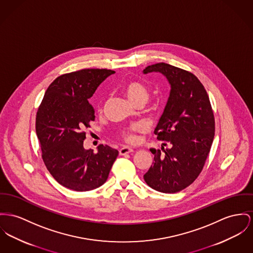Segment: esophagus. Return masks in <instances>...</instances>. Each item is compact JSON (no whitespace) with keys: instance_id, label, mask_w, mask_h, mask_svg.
<instances>
[{"instance_id":"1","label":"esophagus","mask_w":253,"mask_h":253,"mask_svg":"<svg viewBox=\"0 0 253 253\" xmlns=\"http://www.w3.org/2000/svg\"><path fill=\"white\" fill-rule=\"evenodd\" d=\"M133 152V150L130 148V147H127V146H126V147H123L122 149H120V155H126V154H127V153H130V152Z\"/></svg>"}]
</instances>
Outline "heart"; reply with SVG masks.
<instances>
[{
    "instance_id": "obj_1",
    "label": "heart",
    "mask_w": 253,
    "mask_h": 253,
    "mask_svg": "<svg viewBox=\"0 0 253 253\" xmlns=\"http://www.w3.org/2000/svg\"><path fill=\"white\" fill-rule=\"evenodd\" d=\"M123 93L125 96L131 101L134 105L144 102L146 103L149 100L150 92L147 88V86L138 81H130L127 82L126 84L123 86ZM103 106V102H100L99 108L101 109ZM145 126L142 124L136 123L132 124L127 127H125L121 130H119L118 134L127 143L134 144L137 142V133L143 131Z\"/></svg>"
}]
</instances>
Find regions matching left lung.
<instances>
[{
  "label": "left lung",
  "mask_w": 253,
  "mask_h": 253,
  "mask_svg": "<svg viewBox=\"0 0 253 253\" xmlns=\"http://www.w3.org/2000/svg\"><path fill=\"white\" fill-rule=\"evenodd\" d=\"M143 72L161 73L170 84L168 102L154 130L169 148L151 149L154 158L144 179L158 192L177 193L202 172L214 140V113L204 86L194 74L163 62Z\"/></svg>",
  "instance_id": "8db88e82"
}]
</instances>
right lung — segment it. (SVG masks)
<instances>
[{
	"label": "right lung",
	"mask_w": 253,
	"mask_h": 253,
	"mask_svg": "<svg viewBox=\"0 0 253 253\" xmlns=\"http://www.w3.org/2000/svg\"><path fill=\"white\" fill-rule=\"evenodd\" d=\"M115 72L83 69L57 77L48 87L35 121L42 159L52 177L68 189L84 192L102 185L119 152L105 145L85 150L84 129L95 121L88 101L98 86Z\"/></svg>",
	"instance_id": "obj_1"
}]
</instances>
